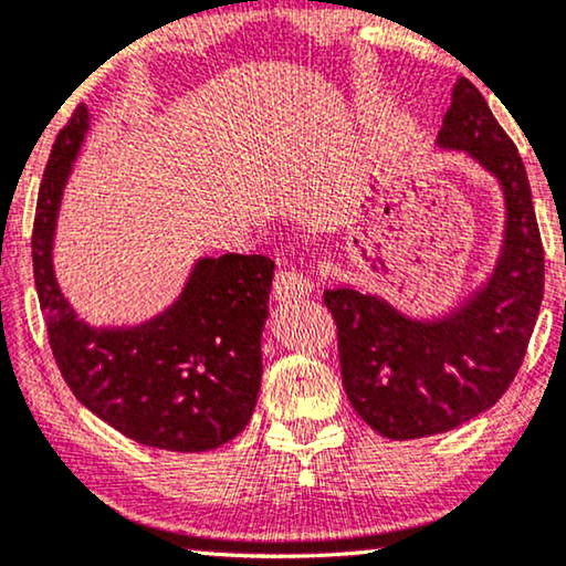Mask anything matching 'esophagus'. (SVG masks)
Returning <instances> with one entry per match:
<instances>
[{
    "label": "esophagus",
    "instance_id": "obj_1",
    "mask_svg": "<svg viewBox=\"0 0 566 566\" xmlns=\"http://www.w3.org/2000/svg\"><path fill=\"white\" fill-rule=\"evenodd\" d=\"M313 287V279L303 274V271L284 269L274 279V300L276 303H295V300L311 295Z\"/></svg>",
    "mask_w": 566,
    "mask_h": 566
}]
</instances>
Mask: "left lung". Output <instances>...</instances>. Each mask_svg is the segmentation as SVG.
<instances>
[{"label": "left lung", "mask_w": 566, "mask_h": 566, "mask_svg": "<svg viewBox=\"0 0 566 566\" xmlns=\"http://www.w3.org/2000/svg\"><path fill=\"white\" fill-rule=\"evenodd\" d=\"M437 145L494 172L507 201L494 274L440 321H411L352 287L323 292L354 411L388 440L450 432L494 406L515 380L544 300V243L528 172L471 80H458Z\"/></svg>", "instance_id": "left-lung-1"}]
</instances>
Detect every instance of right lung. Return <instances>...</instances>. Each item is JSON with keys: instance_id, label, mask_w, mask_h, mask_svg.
I'll return each mask as SVG.
<instances>
[{"instance_id": "right-lung-1", "label": "right lung", "mask_w": 566, "mask_h": 566, "mask_svg": "<svg viewBox=\"0 0 566 566\" xmlns=\"http://www.w3.org/2000/svg\"><path fill=\"white\" fill-rule=\"evenodd\" d=\"M77 105L56 134L33 222V276L49 344L82 406L142 446L205 453L251 421L261 386V331L274 261L224 253L201 259L176 303L134 328H90L54 276L56 214L87 132Z\"/></svg>"}]
</instances>
